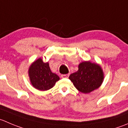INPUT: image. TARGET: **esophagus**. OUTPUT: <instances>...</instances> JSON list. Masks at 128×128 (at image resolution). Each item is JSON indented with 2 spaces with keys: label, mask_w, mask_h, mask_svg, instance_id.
Masks as SVG:
<instances>
[{
  "label": "esophagus",
  "mask_w": 128,
  "mask_h": 128,
  "mask_svg": "<svg viewBox=\"0 0 128 128\" xmlns=\"http://www.w3.org/2000/svg\"><path fill=\"white\" fill-rule=\"evenodd\" d=\"M69 76V74H62L61 75V78H68Z\"/></svg>",
  "instance_id": "obj_1"
}]
</instances>
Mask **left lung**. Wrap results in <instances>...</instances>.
Returning <instances> with one entry per match:
<instances>
[{"mask_svg":"<svg viewBox=\"0 0 128 128\" xmlns=\"http://www.w3.org/2000/svg\"><path fill=\"white\" fill-rule=\"evenodd\" d=\"M79 69L69 77L77 89L82 93H89L100 88L104 79L103 72L99 65L89 61L79 64Z\"/></svg>","mask_w":128,"mask_h":128,"instance_id":"8db88e82","label":"left lung"}]
</instances>
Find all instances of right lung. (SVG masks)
Returning <instances> with one entry per match:
<instances>
[{
    "instance_id": "obj_1",
    "label": "right lung",
    "mask_w": 128,
    "mask_h": 128,
    "mask_svg": "<svg viewBox=\"0 0 128 128\" xmlns=\"http://www.w3.org/2000/svg\"><path fill=\"white\" fill-rule=\"evenodd\" d=\"M28 75L33 86L39 90L51 89L59 80V77L51 72L49 63L44 62L40 58L30 66Z\"/></svg>"
}]
</instances>
